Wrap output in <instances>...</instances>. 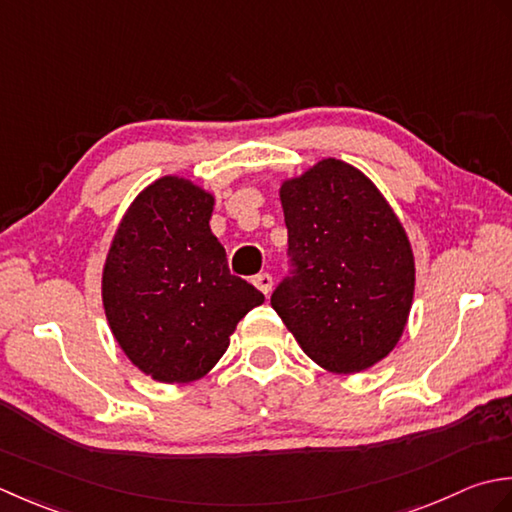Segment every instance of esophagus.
<instances>
[{"label": "esophagus", "instance_id": "1", "mask_svg": "<svg viewBox=\"0 0 512 512\" xmlns=\"http://www.w3.org/2000/svg\"><path fill=\"white\" fill-rule=\"evenodd\" d=\"M252 283L267 296L269 291H271V285H274V280H271V274H267V271H263V274H256V276L252 278Z\"/></svg>", "mask_w": 512, "mask_h": 512}]
</instances>
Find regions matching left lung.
Wrapping results in <instances>:
<instances>
[{
	"label": "left lung",
	"instance_id": "left-lung-1",
	"mask_svg": "<svg viewBox=\"0 0 512 512\" xmlns=\"http://www.w3.org/2000/svg\"><path fill=\"white\" fill-rule=\"evenodd\" d=\"M287 276L271 307L307 356L336 373L382 360L409 318V238L367 176L327 159L280 190Z\"/></svg>",
	"mask_w": 512,
	"mask_h": 512
}]
</instances>
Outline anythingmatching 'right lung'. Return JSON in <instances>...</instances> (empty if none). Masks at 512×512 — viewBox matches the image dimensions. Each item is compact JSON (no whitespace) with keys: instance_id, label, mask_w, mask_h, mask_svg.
<instances>
[{"instance_id":"add662e5","label":"right lung","mask_w":512,"mask_h":512,"mask_svg":"<svg viewBox=\"0 0 512 512\" xmlns=\"http://www.w3.org/2000/svg\"><path fill=\"white\" fill-rule=\"evenodd\" d=\"M214 198L165 176L130 205L103 269L114 338L159 382L203 378L229 347L238 320L265 296L227 267L210 229Z\"/></svg>"}]
</instances>
